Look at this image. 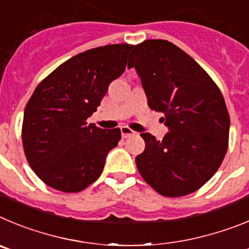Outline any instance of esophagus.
Segmentation results:
<instances>
[{
    "label": "esophagus",
    "instance_id": "esophagus-1",
    "mask_svg": "<svg viewBox=\"0 0 249 249\" xmlns=\"http://www.w3.org/2000/svg\"><path fill=\"white\" fill-rule=\"evenodd\" d=\"M120 131H122L123 138H129V136L135 135V134H136L135 131H134V130L130 129L129 126H122V127H120Z\"/></svg>",
    "mask_w": 249,
    "mask_h": 249
}]
</instances>
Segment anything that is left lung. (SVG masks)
Masks as SVG:
<instances>
[{"instance_id": "obj_1", "label": "left lung", "mask_w": 249, "mask_h": 249, "mask_svg": "<svg viewBox=\"0 0 249 249\" xmlns=\"http://www.w3.org/2000/svg\"><path fill=\"white\" fill-rule=\"evenodd\" d=\"M135 68L150 109L161 111L169 127L162 140L140 134L145 150L139 172L162 196H185L205 185L221 166L228 147L230 115L222 93L205 69L165 39L134 46Z\"/></svg>"}]
</instances>
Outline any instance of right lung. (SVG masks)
<instances>
[{
	"mask_svg": "<svg viewBox=\"0 0 249 249\" xmlns=\"http://www.w3.org/2000/svg\"><path fill=\"white\" fill-rule=\"evenodd\" d=\"M134 46L109 44L71 57L42 80L24 109L22 141L28 163L44 183L79 192L97 180L119 127L88 124Z\"/></svg>",
	"mask_w": 249,
	"mask_h": 249,
	"instance_id": "obj_1",
	"label": "right lung"
}]
</instances>
